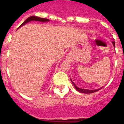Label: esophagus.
Returning <instances> with one entry per match:
<instances>
[{
  "mask_svg": "<svg viewBox=\"0 0 124 124\" xmlns=\"http://www.w3.org/2000/svg\"><path fill=\"white\" fill-rule=\"evenodd\" d=\"M66 58H67L68 61H73V57L71 55H68V56H67Z\"/></svg>",
  "mask_w": 124,
  "mask_h": 124,
  "instance_id": "esophagus-1",
  "label": "esophagus"
}]
</instances>
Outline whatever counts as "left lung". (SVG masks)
<instances>
[{"label":"left lung","mask_w":124,"mask_h":124,"mask_svg":"<svg viewBox=\"0 0 124 124\" xmlns=\"http://www.w3.org/2000/svg\"><path fill=\"white\" fill-rule=\"evenodd\" d=\"M113 45L115 47V41H113ZM72 83H73V85H74V87L76 88V89L78 91L80 92V93H84V94H90V93H95V92L96 91H98L99 90H100L102 88V87H101L100 89H96V90H89V89H81V88H79V87H78L77 86H76L75 84H74V83H73V81H72Z\"/></svg>","instance_id":"8db88e82"}]
</instances>
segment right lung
<instances>
[{
  "mask_svg": "<svg viewBox=\"0 0 124 124\" xmlns=\"http://www.w3.org/2000/svg\"><path fill=\"white\" fill-rule=\"evenodd\" d=\"M32 20H35V21H39V22H48L49 20L47 19V18H40V17H36V16H31V17H30L27 18L26 20H25L23 23L18 28H20V27L23 26V25H25V23H27L29 22L30 21H32Z\"/></svg>",
  "mask_w": 124,
  "mask_h": 124,
  "instance_id": "1",
  "label": "right lung"
}]
</instances>
